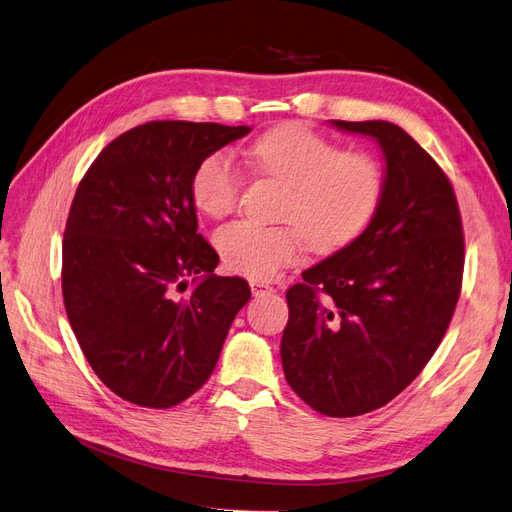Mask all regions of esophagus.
Listing matches in <instances>:
<instances>
[{
    "label": "esophagus",
    "instance_id": "1",
    "mask_svg": "<svg viewBox=\"0 0 512 512\" xmlns=\"http://www.w3.org/2000/svg\"><path fill=\"white\" fill-rule=\"evenodd\" d=\"M250 288H252L256 297H260V294H267V292H275V288L265 284V282H250Z\"/></svg>",
    "mask_w": 512,
    "mask_h": 512
}]
</instances>
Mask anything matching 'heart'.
<instances>
[{
	"instance_id": "1",
	"label": "heart",
	"mask_w": 512,
	"mask_h": 512,
	"mask_svg": "<svg viewBox=\"0 0 512 512\" xmlns=\"http://www.w3.org/2000/svg\"><path fill=\"white\" fill-rule=\"evenodd\" d=\"M260 177L284 185L277 220L282 226L237 222L215 235L232 271L269 280L299 258L303 245L316 254L344 250L374 220L384 196V170L367 151H344L331 138L299 123H284L245 149ZM243 175L224 151L198 164L192 200L207 218H226L239 205Z\"/></svg>"
}]
</instances>
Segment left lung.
<instances>
[{"label": "left lung", "mask_w": 512, "mask_h": 512, "mask_svg": "<svg viewBox=\"0 0 512 512\" xmlns=\"http://www.w3.org/2000/svg\"><path fill=\"white\" fill-rule=\"evenodd\" d=\"M384 153V196L361 237L286 292L282 365L309 408L359 416L421 374L451 324L463 277L453 185L391 121H333Z\"/></svg>", "instance_id": "obj_1"}]
</instances>
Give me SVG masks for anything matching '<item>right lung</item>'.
<instances>
[{"mask_svg": "<svg viewBox=\"0 0 512 512\" xmlns=\"http://www.w3.org/2000/svg\"><path fill=\"white\" fill-rule=\"evenodd\" d=\"M247 132L149 121L108 143L76 188L61 250L66 314L91 369L130 404L173 408L196 393L252 297L241 277L213 273L220 256L196 232L192 200L198 164Z\"/></svg>", "mask_w": 512, "mask_h": 512, "instance_id": "1", "label": "right lung"}]
</instances>
